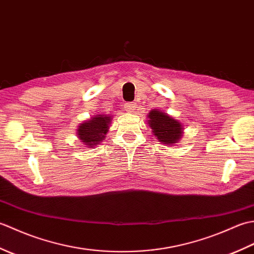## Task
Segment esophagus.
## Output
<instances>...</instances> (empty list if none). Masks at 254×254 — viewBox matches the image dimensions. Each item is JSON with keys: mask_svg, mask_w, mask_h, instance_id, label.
Wrapping results in <instances>:
<instances>
[{"mask_svg": "<svg viewBox=\"0 0 254 254\" xmlns=\"http://www.w3.org/2000/svg\"><path fill=\"white\" fill-rule=\"evenodd\" d=\"M134 107H135L134 102H127V104H124V109L128 112H133Z\"/></svg>", "mask_w": 254, "mask_h": 254, "instance_id": "esophagus-1", "label": "esophagus"}]
</instances>
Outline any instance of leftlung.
<instances>
[{
	"label": "left lung",
	"instance_id": "8db88e82",
	"mask_svg": "<svg viewBox=\"0 0 254 254\" xmlns=\"http://www.w3.org/2000/svg\"><path fill=\"white\" fill-rule=\"evenodd\" d=\"M148 119L149 127H152L153 134L157 137L158 142L171 145L177 143L182 135L181 123L166 113L155 109L148 113Z\"/></svg>",
	"mask_w": 254,
	"mask_h": 254
}]
</instances>
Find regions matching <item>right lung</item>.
Masks as SVG:
<instances>
[{"mask_svg": "<svg viewBox=\"0 0 254 254\" xmlns=\"http://www.w3.org/2000/svg\"><path fill=\"white\" fill-rule=\"evenodd\" d=\"M110 118L108 116H96L89 121L82 123L77 128V135L80 141L88 147H93L99 142H102L109 127Z\"/></svg>", "mask_w": 254, "mask_h": 254, "instance_id": "right-lung-1", "label": "right lung"}]
</instances>
